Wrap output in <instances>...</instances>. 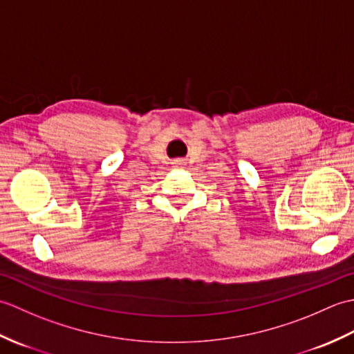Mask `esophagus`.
I'll use <instances>...</instances> for the list:
<instances>
[{
    "instance_id": "esophagus-1",
    "label": "esophagus",
    "mask_w": 354,
    "mask_h": 354,
    "mask_svg": "<svg viewBox=\"0 0 354 354\" xmlns=\"http://www.w3.org/2000/svg\"><path fill=\"white\" fill-rule=\"evenodd\" d=\"M175 167H179V165H184L185 164V160H183V158H176V160H173L171 162Z\"/></svg>"
}]
</instances>
